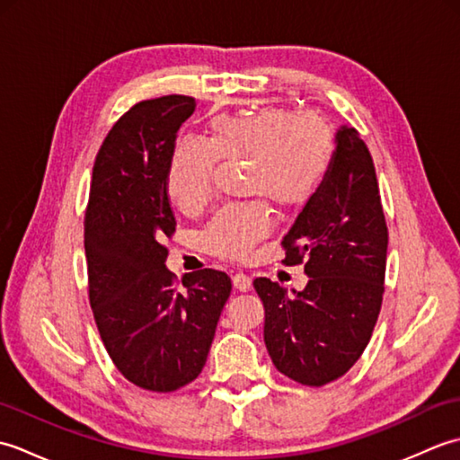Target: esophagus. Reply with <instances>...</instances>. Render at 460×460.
I'll return each instance as SVG.
<instances>
[{"instance_id": "1", "label": "esophagus", "mask_w": 460, "mask_h": 460, "mask_svg": "<svg viewBox=\"0 0 460 460\" xmlns=\"http://www.w3.org/2000/svg\"><path fill=\"white\" fill-rule=\"evenodd\" d=\"M233 287L239 292H249L251 290V279L247 275H243V272H237V275H233Z\"/></svg>"}]
</instances>
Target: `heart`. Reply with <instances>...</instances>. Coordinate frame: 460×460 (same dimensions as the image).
<instances>
[{
    "mask_svg": "<svg viewBox=\"0 0 460 460\" xmlns=\"http://www.w3.org/2000/svg\"><path fill=\"white\" fill-rule=\"evenodd\" d=\"M334 150V134L316 116H298L277 106L221 114L209 122L205 142L175 144L165 185L173 203L183 213L195 215L213 198L215 162H247L245 193L270 201L280 211H295L314 199L330 172ZM269 229L262 205H231L209 221L201 243L211 255L239 259L265 239Z\"/></svg>",
    "mask_w": 460,
    "mask_h": 460,
    "instance_id": "b5f03b06",
    "label": "heart"
}]
</instances>
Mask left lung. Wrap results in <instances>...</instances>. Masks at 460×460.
<instances>
[{"instance_id": "8db88e82", "label": "left lung", "mask_w": 460, "mask_h": 460, "mask_svg": "<svg viewBox=\"0 0 460 460\" xmlns=\"http://www.w3.org/2000/svg\"><path fill=\"white\" fill-rule=\"evenodd\" d=\"M324 183L282 239L287 265L305 261L306 287L255 279L265 344L280 374L302 385L341 377L366 349L384 296L387 227L374 160L351 126L336 130Z\"/></svg>"}]
</instances>
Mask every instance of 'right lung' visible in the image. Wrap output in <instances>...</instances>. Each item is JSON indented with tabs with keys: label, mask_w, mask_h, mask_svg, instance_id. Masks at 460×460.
Segmentation results:
<instances>
[{
	"label": "right lung",
	"mask_w": 460,
	"mask_h": 460,
	"mask_svg": "<svg viewBox=\"0 0 460 460\" xmlns=\"http://www.w3.org/2000/svg\"><path fill=\"white\" fill-rule=\"evenodd\" d=\"M191 96L132 106L106 136L93 168L84 217L89 298L102 344L134 385L168 394L188 385L208 361L231 279L203 269L181 277L165 267L175 231L170 158Z\"/></svg>",
	"instance_id": "1"
}]
</instances>
